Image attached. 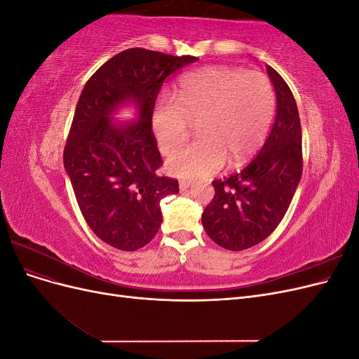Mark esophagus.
<instances>
[{"instance_id":"1","label":"esophagus","mask_w":359,"mask_h":359,"mask_svg":"<svg viewBox=\"0 0 359 359\" xmlns=\"http://www.w3.org/2000/svg\"><path fill=\"white\" fill-rule=\"evenodd\" d=\"M190 187H193V182L191 181H180V189L181 190H187Z\"/></svg>"}]
</instances>
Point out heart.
Listing matches in <instances>:
<instances>
[{
    "instance_id": "1",
    "label": "heart",
    "mask_w": 359,
    "mask_h": 359,
    "mask_svg": "<svg viewBox=\"0 0 359 359\" xmlns=\"http://www.w3.org/2000/svg\"><path fill=\"white\" fill-rule=\"evenodd\" d=\"M276 111V95L262 73L212 66L180 81L175 100L161 97L149 124L160 149L173 153L187 140L190 121L199 139L172 154L168 170L181 178H205L227 160L240 166L262 147Z\"/></svg>"
}]
</instances>
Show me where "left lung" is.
Here are the masks:
<instances>
[{"mask_svg": "<svg viewBox=\"0 0 359 359\" xmlns=\"http://www.w3.org/2000/svg\"><path fill=\"white\" fill-rule=\"evenodd\" d=\"M276 90L273 128L259 154L229 178L215 180L214 199L202 214L211 240L232 252L262 243L274 232L302 175V135L297 102L285 79L266 67Z\"/></svg>", "mask_w": 359, "mask_h": 359, "instance_id": "8db88e82", "label": "left lung"}]
</instances>
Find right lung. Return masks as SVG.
Listing matches in <instances>:
<instances>
[{"mask_svg": "<svg viewBox=\"0 0 359 359\" xmlns=\"http://www.w3.org/2000/svg\"><path fill=\"white\" fill-rule=\"evenodd\" d=\"M194 61L123 50L91 76L76 104L64 169L91 231L123 252L153 240L163 220L160 201L180 191L177 180L157 175L161 156L149 118L165 79ZM126 105L135 107L137 119L114 120Z\"/></svg>", "mask_w": 359, "mask_h": 359, "instance_id": "right-lung-1", "label": "right lung"}]
</instances>
